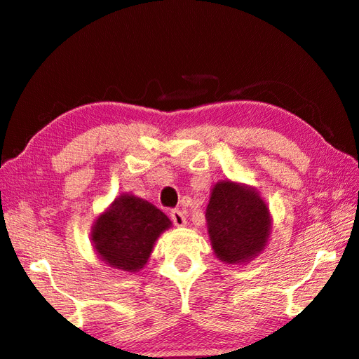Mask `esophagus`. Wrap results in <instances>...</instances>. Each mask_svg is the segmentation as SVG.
<instances>
[{"instance_id": "34e87169", "label": "esophagus", "mask_w": 359, "mask_h": 359, "mask_svg": "<svg viewBox=\"0 0 359 359\" xmlns=\"http://www.w3.org/2000/svg\"><path fill=\"white\" fill-rule=\"evenodd\" d=\"M171 219L172 223L180 227V226H185L187 224V219H185V215L182 210H179V208H174V210L171 212Z\"/></svg>"}]
</instances>
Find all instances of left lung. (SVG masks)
<instances>
[{"instance_id":"left-lung-1","label":"left lung","mask_w":359,"mask_h":359,"mask_svg":"<svg viewBox=\"0 0 359 359\" xmlns=\"http://www.w3.org/2000/svg\"><path fill=\"white\" fill-rule=\"evenodd\" d=\"M205 218L213 251L227 264L257 256L270 236V213L262 198L231 180L213 187Z\"/></svg>"}]
</instances>
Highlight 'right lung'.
Here are the masks:
<instances>
[{"mask_svg":"<svg viewBox=\"0 0 359 359\" xmlns=\"http://www.w3.org/2000/svg\"><path fill=\"white\" fill-rule=\"evenodd\" d=\"M169 226L171 221L157 207L133 194H123L97 218L93 243L109 266L138 271L151 256L155 240Z\"/></svg>","mask_w":359,"mask_h":359,"instance_id":"right-lung-1","label":"right lung"}]
</instances>
